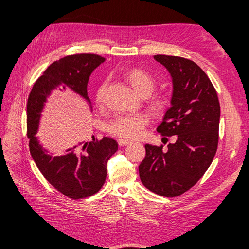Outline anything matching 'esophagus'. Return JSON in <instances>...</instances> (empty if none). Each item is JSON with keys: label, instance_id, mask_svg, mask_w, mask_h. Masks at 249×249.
Returning a JSON list of instances; mask_svg holds the SVG:
<instances>
[{"label": "esophagus", "instance_id": "esophagus-1", "mask_svg": "<svg viewBox=\"0 0 249 249\" xmlns=\"http://www.w3.org/2000/svg\"><path fill=\"white\" fill-rule=\"evenodd\" d=\"M118 143H119V145H120V146H126V145L130 144L131 142H130V141H128V140H125V139H119Z\"/></svg>", "mask_w": 249, "mask_h": 249}]
</instances>
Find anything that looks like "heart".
<instances>
[{"instance_id": "obj_1", "label": "heart", "mask_w": 249, "mask_h": 249, "mask_svg": "<svg viewBox=\"0 0 249 249\" xmlns=\"http://www.w3.org/2000/svg\"><path fill=\"white\" fill-rule=\"evenodd\" d=\"M125 76L131 88L142 97L149 96L156 86L155 78L141 68H131L126 71ZM104 89L105 84H102L97 89L96 102L98 105L103 104ZM147 105L154 113L162 114L169 106V98L162 94L152 95L147 99ZM147 123H149V116L145 113L121 114L109 122L107 130L111 135L120 138L135 140L143 135Z\"/></svg>"}]
</instances>
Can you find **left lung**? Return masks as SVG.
I'll return each instance as SVG.
<instances>
[{
	"mask_svg": "<svg viewBox=\"0 0 249 249\" xmlns=\"http://www.w3.org/2000/svg\"><path fill=\"white\" fill-rule=\"evenodd\" d=\"M172 78L171 107L157 127L161 136H176V142L145 144L139 166L144 186L162 197H177L202 178L217 151L220 106L206 73L195 62L179 56L154 55ZM167 139V138H166Z\"/></svg>",
	"mask_w": 249,
	"mask_h": 249,
	"instance_id": "8db88e82",
	"label": "left lung"
}]
</instances>
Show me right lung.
<instances>
[{
  "mask_svg": "<svg viewBox=\"0 0 249 249\" xmlns=\"http://www.w3.org/2000/svg\"><path fill=\"white\" fill-rule=\"evenodd\" d=\"M103 62L105 57L89 53L68 55L53 62L37 79L26 105L31 155L47 181L73 200L88 198L103 187L107 177V161L118 151V142L108 137L100 140L94 138L89 142H77L66 150L65 155L53 156L39 143L36 134L47 99L56 89L62 92L71 89L86 99L92 109L88 96L89 78Z\"/></svg>",
  "mask_w": 249,
  "mask_h": 249,
  "instance_id": "1",
  "label": "right lung"
}]
</instances>
